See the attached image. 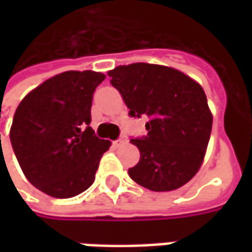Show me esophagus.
Here are the masks:
<instances>
[{
	"label": "esophagus",
	"mask_w": 252,
	"mask_h": 252,
	"mask_svg": "<svg viewBox=\"0 0 252 252\" xmlns=\"http://www.w3.org/2000/svg\"><path fill=\"white\" fill-rule=\"evenodd\" d=\"M113 143H115L116 146H121V144H124V143H126V136H123V135H121V136H119V139H117V140H115Z\"/></svg>",
	"instance_id": "esophagus-1"
}]
</instances>
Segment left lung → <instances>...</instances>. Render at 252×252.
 <instances>
[{"instance_id": "1", "label": "left lung", "mask_w": 252, "mask_h": 252, "mask_svg": "<svg viewBox=\"0 0 252 252\" xmlns=\"http://www.w3.org/2000/svg\"><path fill=\"white\" fill-rule=\"evenodd\" d=\"M131 117L147 116V135L131 139L140 151L128 174L154 191L189 182L200 169L212 131L204 89L175 68L150 63L119 66L108 72Z\"/></svg>"}]
</instances>
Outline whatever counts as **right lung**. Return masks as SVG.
Returning a JSON list of instances; mask_svg holds the SVG:
<instances>
[{
	"mask_svg": "<svg viewBox=\"0 0 252 252\" xmlns=\"http://www.w3.org/2000/svg\"><path fill=\"white\" fill-rule=\"evenodd\" d=\"M95 71H66L32 90L14 113L10 143L23 173L36 189L70 198L89 189L110 146L90 126Z\"/></svg>",
	"mask_w": 252,
	"mask_h": 252,
	"instance_id": "1",
	"label": "right lung"
}]
</instances>
